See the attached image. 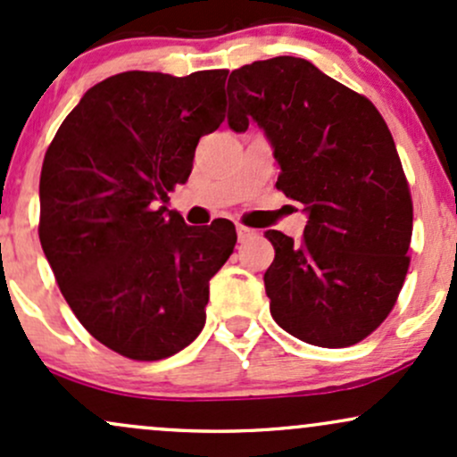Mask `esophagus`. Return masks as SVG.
Here are the masks:
<instances>
[{
	"label": "esophagus",
	"mask_w": 457,
	"mask_h": 457,
	"mask_svg": "<svg viewBox=\"0 0 457 457\" xmlns=\"http://www.w3.org/2000/svg\"><path fill=\"white\" fill-rule=\"evenodd\" d=\"M236 234H238L240 243H245V240L253 238V236L258 232H255V229H251V228H246V225H236Z\"/></svg>",
	"instance_id": "1"
}]
</instances>
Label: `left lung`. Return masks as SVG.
Listing matches in <instances>:
<instances>
[{
  "label": "left lung",
  "instance_id": "obj_1",
  "mask_svg": "<svg viewBox=\"0 0 457 457\" xmlns=\"http://www.w3.org/2000/svg\"><path fill=\"white\" fill-rule=\"evenodd\" d=\"M228 124L253 120L279 165L277 188L303 204V238L269 229L264 275L275 322L320 348L359 344L389 316L406 279L412 202L389 127L365 96L303 57L253 62L228 79Z\"/></svg>",
  "mask_w": 457,
  "mask_h": 457
}]
</instances>
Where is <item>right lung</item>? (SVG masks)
Returning a JSON list of instances; mask_svg holds the SVG:
<instances>
[{"instance_id": "add662e5", "label": "right lung", "mask_w": 457, "mask_h": 457, "mask_svg": "<svg viewBox=\"0 0 457 457\" xmlns=\"http://www.w3.org/2000/svg\"><path fill=\"white\" fill-rule=\"evenodd\" d=\"M228 71H129L66 115L40 174V245L94 339L135 361L180 353L206 322L208 283L232 255L228 219L195 228L167 211L197 141L223 122Z\"/></svg>"}]
</instances>
